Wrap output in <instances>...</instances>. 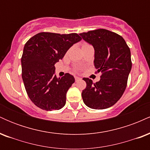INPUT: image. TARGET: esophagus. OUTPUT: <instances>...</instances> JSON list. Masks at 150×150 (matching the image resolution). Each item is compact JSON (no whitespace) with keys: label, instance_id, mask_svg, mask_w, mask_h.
<instances>
[{"label":"esophagus","instance_id":"esophagus-1","mask_svg":"<svg viewBox=\"0 0 150 150\" xmlns=\"http://www.w3.org/2000/svg\"><path fill=\"white\" fill-rule=\"evenodd\" d=\"M75 82H77L79 80H80V77H77V76H75Z\"/></svg>","mask_w":150,"mask_h":150}]
</instances>
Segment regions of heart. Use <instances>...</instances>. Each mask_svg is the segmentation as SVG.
Masks as SVG:
<instances>
[{"label": "heart", "mask_w": 150, "mask_h": 150, "mask_svg": "<svg viewBox=\"0 0 150 150\" xmlns=\"http://www.w3.org/2000/svg\"><path fill=\"white\" fill-rule=\"evenodd\" d=\"M85 45H88V44H83V46H85Z\"/></svg>", "instance_id": "obj_1"}]
</instances>
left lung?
Instances as JSON below:
<instances>
[{
    "instance_id": "8db88e82",
    "label": "left lung",
    "mask_w": 150,
    "mask_h": 150,
    "mask_svg": "<svg viewBox=\"0 0 150 150\" xmlns=\"http://www.w3.org/2000/svg\"><path fill=\"white\" fill-rule=\"evenodd\" d=\"M94 49V64L101 79L94 83L84 77L87 87L82 91L84 103L93 109H104L120 99L127 86L132 68L130 50L121 36L104 29L80 34Z\"/></svg>"
}]
</instances>
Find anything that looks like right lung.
<instances>
[{
  "label": "right lung",
  "instance_id": "1",
  "mask_svg": "<svg viewBox=\"0 0 150 150\" xmlns=\"http://www.w3.org/2000/svg\"><path fill=\"white\" fill-rule=\"evenodd\" d=\"M81 39L76 33L41 32L25 44L21 58L22 80L29 97L39 108L53 111L65 106L75 78L69 73L58 78L54 65Z\"/></svg>",
  "mask_w": 150,
  "mask_h": 150
}]
</instances>
